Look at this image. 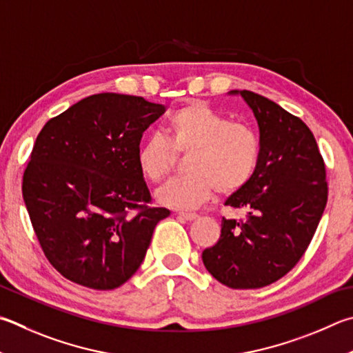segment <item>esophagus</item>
<instances>
[{
    "mask_svg": "<svg viewBox=\"0 0 353 353\" xmlns=\"http://www.w3.org/2000/svg\"><path fill=\"white\" fill-rule=\"evenodd\" d=\"M177 216L182 217V219H185V221H196L199 217V214H196V213H183V211L177 213Z\"/></svg>",
    "mask_w": 353,
    "mask_h": 353,
    "instance_id": "obj_1",
    "label": "esophagus"
}]
</instances>
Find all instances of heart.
I'll return each mask as SVG.
<instances>
[{
	"label": "heart",
	"instance_id": "obj_1",
	"mask_svg": "<svg viewBox=\"0 0 353 353\" xmlns=\"http://www.w3.org/2000/svg\"><path fill=\"white\" fill-rule=\"evenodd\" d=\"M165 137L146 139L137 150V166L150 182L170 174L176 154H187L190 174L172 179L157 191V201L176 210L201 207L217 190L232 194L252 181L261 157L258 132L245 123H233L227 115L202 101L171 114Z\"/></svg>",
	"mask_w": 353,
	"mask_h": 353
}]
</instances>
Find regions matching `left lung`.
Returning <instances> with one entry per match:
<instances>
[{
    "label": "left lung",
    "mask_w": 353,
    "mask_h": 353,
    "mask_svg": "<svg viewBox=\"0 0 353 353\" xmlns=\"http://www.w3.org/2000/svg\"><path fill=\"white\" fill-rule=\"evenodd\" d=\"M228 94L253 111L261 157L252 181L225 201L247 219L223 217L221 238L202 261L223 285L259 288L290 272L309 247L327 203L325 166L303 120L252 91Z\"/></svg>",
    "instance_id": "left-lung-1"
}]
</instances>
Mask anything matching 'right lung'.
Instances as JSON below:
<instances>
[{"instance_id":"add662e5","label":"right lung","mask_w":353,"mask_h":353,"mask_svg":"<svg viewBox=\"0 0 353 353\" xmlns=\"http://www.w3.org/2000/svg\"><path fill=\"white\" fill-rule=\"evenodd\" d=\"M163 105L95 94L50 119L23 176V199L44 254L63 276L95 290L125 284L159 221L137 166L143 131Z\"/></svg>"}]
</instances>
